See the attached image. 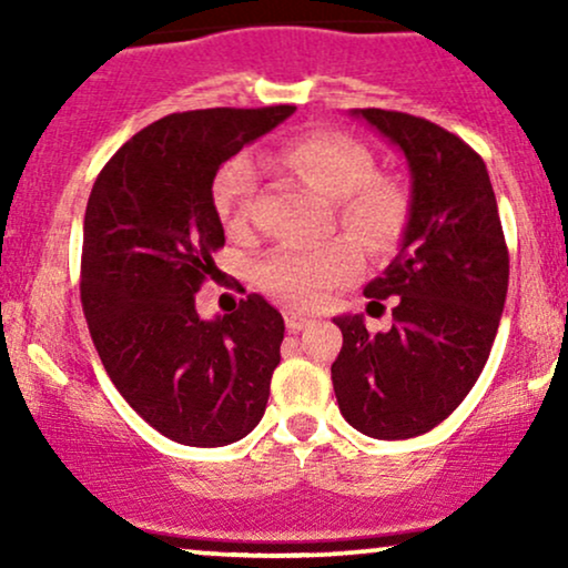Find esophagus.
Segmentation results:
<instances>
[{
    "label": "esophagus",
    "instance_id": "esophagus-1",
    "mask_svg": "<svg viewBox=\"0 0 568 568\" xmlns=\"http://www.w3.org/2000/svg\"><path fill=\"white\" fill-rule=\"evenodd\" d=\"M312 323L315 321H312L310 315H304V312H285V325H288V331H293V334H296V331L310 328Z\"/></svg>",
    "mask_w": 568,
    "mask_h": 568
}]
</instances>
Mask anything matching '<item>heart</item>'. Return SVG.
<instances>
[{"label":"heart","mask_w":568,"mask_h":568,"mask_svg":"<svg viewBox=\"0 0 568 568\" xmlns=\"http://www.w3.org/2000/svg\"><path fill=\"white\" fill-rule=\"evenodd\" d=\"M280 162L325 200L336 221L371 253H387L406 230L408 202L393 181L374 179L376 162L363 143L342 133H310L280 149ZM256 171L234 158L213 179V207L224 230L240 237L251 224ZM361 247L336 237L315 247L283 245L258 258L253 277L266 298L288 310H317L336 288L361 272Z\"/></svg>","instance_id":"obj_1"}]
</instances>
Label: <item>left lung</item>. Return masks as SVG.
I'll return each mask as SVG.
<instances>
[{"label": "left lung", "mask_w": 568, "mask_h": 568, "mask_svg": "<svg viewBox=\"0 0 568 568\" xmlns=\"http://www.w3.org/2000/svg\"><path fill=\"white\" fill-rule=\"evenodd\" d=\"M406 154L410 211L400 253L371 280L374 302L397 295L393 328L368 334L342 315L344 344L331 366L338 410L368 438L406 440L440 425L484 371L510 256L488 171L459 135L422 116L355 109Z\"/></svg>", "instance_id": "left-lung-1"}]
</instances>
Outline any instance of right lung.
I'll use <instances>...</instances> for the list:
<instances>
[{"label":"right lung","mask_w":568,"mask_h":568,"mask_svg":"<svg viewBox=\"0 0 568 568\" xmlns=\"http://www.w3.org/2000/svg\"><path fill=\"white\" fill-rule=\"evenodd\" d=\"M296 106L168 114L98 173L82 226L80 296L90 336L135 414L175 443L216 448L262 422L285 323L258 293L202 321L224 226L213 179Z\"/></svg>","instance_id":"1"}]
</instances>
